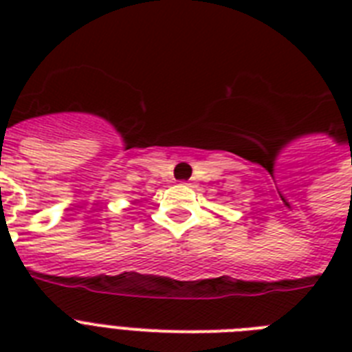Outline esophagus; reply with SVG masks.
<instances>
[{
    "label": "esophagus",
    "instance_id": "esophagus-1",
    "mask_svg": "<svg viewBox=\"0 0 352 352\" xmlns=\"http://www.w3.org/2000/svg\"><path fill=\"white\" fill-rule=\"evenodd\" d=\"M184 184H186V186H192L193 182H192V181H188V182H184Z\"/></svg>",
    "mask_w": 352,
    "mask_h": 352
}]
</instances>
